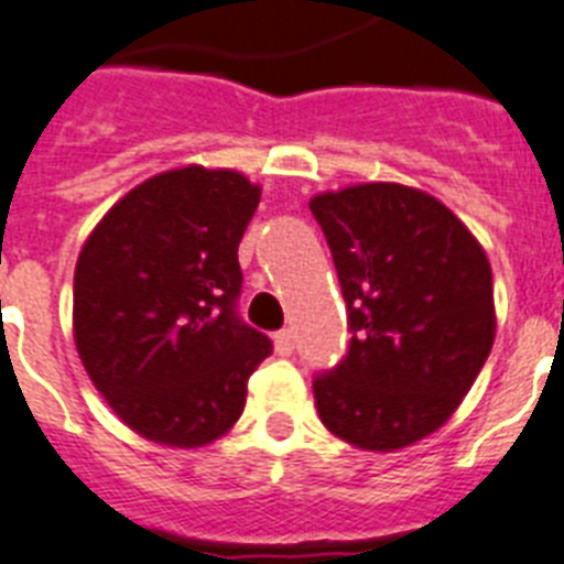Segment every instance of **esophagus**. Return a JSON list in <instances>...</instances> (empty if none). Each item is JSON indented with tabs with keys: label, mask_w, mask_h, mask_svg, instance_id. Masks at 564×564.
<instances>
[{
	"label": "esophagus",
	"mask_w": 564,
	"mask_h": 564,
	"mask_svg": "<svg viewBox=\"0 0 564 564\" xmlns=\"http://www.w3.org/2000/svg\"><path fill=\"white\" fill-rule=\"evenodd\" d=\"M273 346H276L279 355H291L294 352V332L291 328H282L273 335Z\"/></svg>",
	"instance_id": "34e87169"
}]
</instances>
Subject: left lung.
<instances>
[{
    "mask_svg": "<svg viewBox=\"0 0 564 564\" xmlns=\"http://www.w3.org/2000/svg\"><path fill=\"white\" fill-rule=\"evenodd\" d=\"M346 300L349 344L314 376L323 425L364 452L434 434L495 340L492 268L436 197L367 183L311 200Z\"/></svg>",
    "mask_w": 564,
    "mask_h": 564,
    "instance_id": "obj_1",
    "label": "left lung"
}]
</instances>
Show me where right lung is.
<instances>
[{
    "mask_svg": "<svg viewBox=\"0 0 564 564\" xmlns=\"http://www.w3.org/2000/svg\"><path fill=\"white\" fill-rule=\"evenodd\" d=\"M261 188L236 171H165L101 218L75 268V346L137 434L195 448L236 425L273 352L238 314V245Z\"/></svg>",
    "mask_w": 564,
    "mask_h": 564,
    "instance_id": "add662e5",
    "label": "right lung"
}]
</instances>
